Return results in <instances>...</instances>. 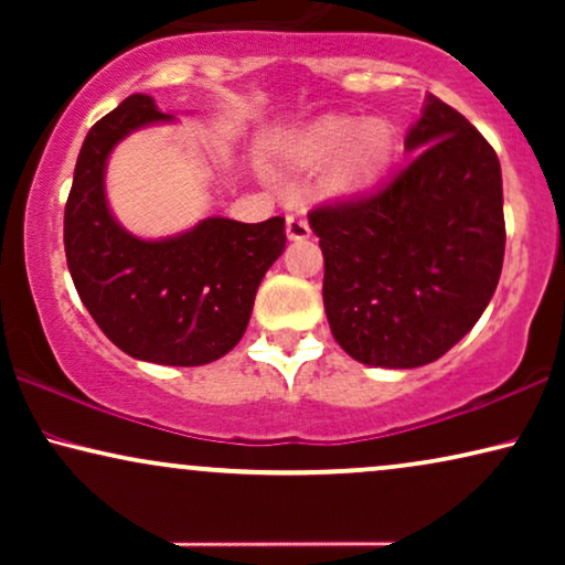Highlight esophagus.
<instances>
[{"label": "esophagus", "mask_w": 565, "mask_h": 565, "mask_svg": "<svg viewBox=\"0 0 565 565\" xmlns=\"http://www.w3.org/2000/svg\"><path fill=\"white\" fill-rule=\"evenodd\" d=\"M285 231H288V238L290 242H300V238H308L311 236V226H308L306 215H288V221H285Z\"/></svg>", "instance_id": "obj_1"}]
</instances>
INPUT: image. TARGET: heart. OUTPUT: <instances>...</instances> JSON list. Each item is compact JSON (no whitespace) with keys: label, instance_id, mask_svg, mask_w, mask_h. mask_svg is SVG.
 <instances>
[{"label":"heart","instance_id":"obj_1","mask_svg":"<svg viewBox=\"0 0 565 565\" xmlns=\"http://www.w3.org/2000/svg\"><path fill=\"white\" fill-rule=\"evenodd\" d=\"M388 153V130L373 120L350 118H327L316 122L288 149V157L296 167H323L339 159L337 182L344 188L375 177Z\"/></svg>","mask_w":565,"mask_h":565}]
</instances>
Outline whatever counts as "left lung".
Returning <instances> with one entry per match:
<instances>
[{"instance_id": "8db88e82", "label": "left lung", "mask_w": 565, "mask_h": 565, "mask_svg": "<svg viewBox=\"0 0 565 565\" xmlns=\"http://www.w3.org/2000/svg\"><path fill=\"white\" fill-rule=\"evenodd\" d=\"M406 164L362 195L308 213L323 252V308L362 365L422 367L460 342L504 265V192L489 141L427 95Z\"/></svg>"}]
</instances>
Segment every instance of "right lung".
<instances>
[{
	"mask_svg": "<svg viewBox=\"0 0 565 565\" xmlns=\"http://www.w3.org/2000/svg\"><path fill=\"white\" fill-rule=\"evenodd\" d=\"M153 97L130 95L97 120L76 159L64 211L72 280L115 347L157 365L195 367L234 350L262 277L285 249V218H205L167 238H138L105 195L107 159L138 128L172 122Z\"/></svg>",
	"mask_w": 565,
	"mask_h": 565,
	"instance_id": "right-lung-1",
	"label": "right lung"
}]
</instances>
